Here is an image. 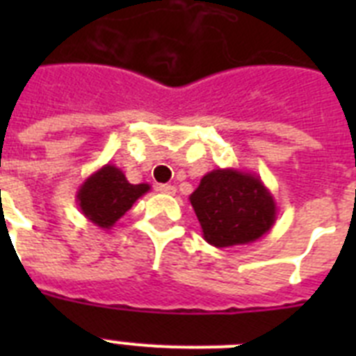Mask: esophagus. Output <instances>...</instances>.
<instances>
[{"label": "esophagus", "mask_w": 356, "mask_h": 356, "mask_svg": "<svg viewBox=\"0 0 356 356\" xmlns=\"http://www.w3.org/2000/svg\"><path fill=\"white\" fill-rule=\"evenodd\" d=\"M159 191L162 194H175L176 193V187L171 184H163V185H159Z\"/></svg>", "instance_id": "obj_1"}]
</instances>
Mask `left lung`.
Here are the masks:
<instances>
[{"mask_svg":"<svg viewBox=\"0 0 356 356\" xmlns=\"http://www.w3.org/2000/svg\"><path fill=\"white\" fill-rule=\"evenodd\" d=\"M188 201L203 238L216 248L259 241L276 221V201L260 176L241 169H213L201 178Z\"/></svg>","mask_w":356,"mask_h":356,"instance_id":"8db88e82","label":"left lung"}]
</instances>
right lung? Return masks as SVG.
Wrapping results in <instances>:
<instances>
[{
	"mask_svg": "<svg viewBox=\"0 0 356 356\" xmlns=\"http://www.w3.org/2000/svg\"><path fill=\"white\" fill-rule=\"evenodd\" d=\"M149 188L147 184H130L121 169L105 163L85 178L78 188L76 203L90 222L110 229Z\"/></svg>",
	"mask_w": 356,
	"mask_h": 356,
	"instance_id": "right-lung-1",
	"label": "right lung"
}]
</instances>
